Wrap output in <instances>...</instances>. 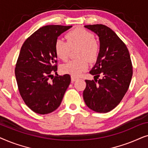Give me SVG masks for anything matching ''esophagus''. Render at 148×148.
<instances>
[{"label":"esophagus","mask_w":148,"mask_h":148,"mask_svg":"<svg viewBox=\"0 0 148 148\" xmlns=\"http://www.w3.org/2000/svg\"><path fill=\"white\" fill-rule=\"evenodd\" d=\"M77 79V77H75V76H71V82H75Z\"/></svg>","instance_id":"obj_1"}]
</instances>
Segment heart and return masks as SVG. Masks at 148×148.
I'll use <instances>...</instances> for the list:
<instances>
[{"instance_id": "1", "label": "heart", "mask_w": 148, "mask_h": 148, "mask_svg": "<svg viewBox=\"0 0 148 148\" xmlns=\"http://www.w3.org/2000/svg\"><path fill=\"white\" fill-rule=\"evenodd\" d=\"M67 42L57 39L54 44L56 56L62 60H66L69 55L70 48L79 47L77 57L79 59L70 60L61 66L62 73L72 76H79L88 68V60L96 61L100 52V45L94 39L92 33L84 28H76L66 34Z\"/></svg>"}]
</instances>
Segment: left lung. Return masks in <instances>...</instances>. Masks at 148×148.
I'll return each mask as SVG.
<instances>
[{"instance_id": "1", "label": "left lung", "mask_w": 148, "mask_h": 148, "mask_svg": "<svg viewBox=\"0 0 148 148\" xmlns=\"http://www.w3.org/2000/svg\"><path fill=\"white\" fill-rule=\"evenodd\" d=\"M84 27L98 35L100 52L90 71L94 80H86L84 100L91 110L106 113L121 102L128 90L133 75L130 54L124 42L110 28L102 24Z\"/></svg>"}]
</instances>
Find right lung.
<instances>
[{"instance_id":"add662e5","label":"right lung","mask_w":148,"mask_h":148,"mask_svg":"<svg viewBox=\"0 0 148 148\" xmlns=\"http://www.w3.org/2000/svg\"><path fill=\"white\" fill-rule=\"evenodd\" d=\"M71 27L44 26L21 46L15 69L18 89L25 104L38 114H48L57 109L71 83L68 74L52 77L57 73L54 44L60 34Z\"/></svg>"}]
</instances>
